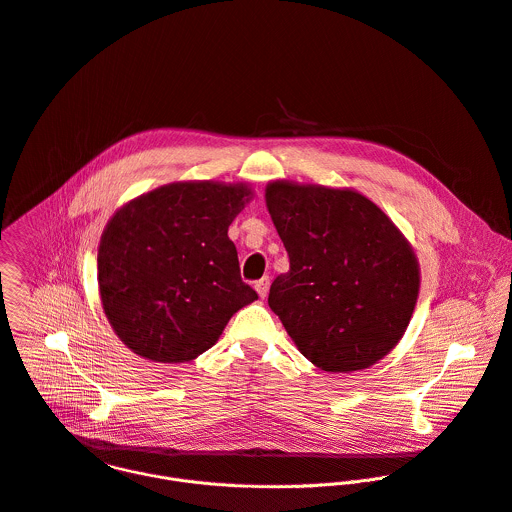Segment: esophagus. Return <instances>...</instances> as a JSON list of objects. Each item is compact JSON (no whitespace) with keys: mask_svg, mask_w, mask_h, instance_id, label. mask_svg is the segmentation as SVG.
<instances>
[{"mask_svg":"<svg viewBox=\"0 0 512 512\" xmlns=\"http://www.w3.org/2000/svg\"><path fill=\"white\" fill-rule=\"evenodd\" d=\"M269 277H263V279H259L257 283H255V289H257V293H259V297L261 299H265L267 297V293H269Z\"/></svg>","mask_w":512,"mask_h":512,"instance_id":"1","label":"esophagus"}]
</instances>
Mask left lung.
<instances>
[{"instance_id":"obj_1","label":"left lung","mask_w":512,"mask_h":512,"mask_svg":"<svg viewBox=\"0 0 512 512\" xmlns=\"http://www.w3.org/2000/svg\"><path fill=\"white\" fill-rule=\"evenodd\" d=\"M289 271L269 307L297 350L325 372H356L402 339L420 291L412 245L392 219L352 189L273 181L265 189Z\"/></svg>"}]
</instances>
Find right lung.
Segmentation results:
<instances>
[{
  "label": "right lung",
  "instance_id": "right-lung-1",
  "mask_svg": "<svg viewBox=\"0 0 512 512\" xmlns=\"http://www.w3.org/2000/svg\"><path fill=\"white\" fill-rule=\"evenodd\" d=\"M251 197L243 183H170L114 213L98 247V285L126 348L150 362H191L257 299L227 235Z\"/></svg>",
  "mask_w": 512,
  "mask_h": 512
}]
</instances>
